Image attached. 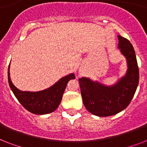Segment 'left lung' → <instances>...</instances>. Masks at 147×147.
Returning a JSON list of instances; mask_svg holds the SVG:
<instances>
[{
	"mask_svg": "<svg viewBox=\"0 0 147 147\" xmlns=\"http://www.w3.org/2000/svg\"><path fill=\"white\" fill-rule=\"evenodd\" d=\"M118 47L127 59L128 69L116 85L107 87L87 78L78 79L83 104L86 109L98 117L114 115L130 105L139 83V68L135 51L130 41L118 36Z\"/></svg>",
	"mask_w": 147,
	"mask_h": 147,
	"instance_id": "1",
	"label": "left lung"
}]
</instances>
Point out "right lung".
Listing matches in <instances>:
<instances>
[{"label":"right lung","mask_w":147,"mask_h":147,"mask_svg":"<svg viewBox=\"0 0 147 147\" xmlns=\"http://www.w3.org/2000/svg\"><path fill=\"white\" fill-rule=\"evenodd\" d=\"M75 78L73 74L61 78L57 83L44 91L37 92H22L13 85L8 68V82L10 88L19 102L31 113L46 114L57 109L62 98V94L69 80Z\"/></svg>","instance_id":"1"}]
</instances>
